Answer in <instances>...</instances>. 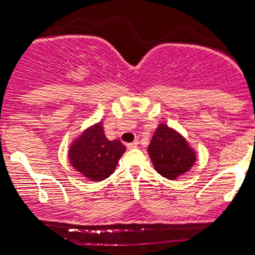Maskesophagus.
Wrapping results in <instances>:
<instances>
[{"label": "esophagus", "instance_id": "esophagus-1", "mask_svg": "<svg viewBox=\"0 0 255 255\" xmlns=\"http://www.w3.org/2000/svg\"><path fill=\"white\" fill-rule=\"evenodd\" d=\"M137 146H138V142H137V141L130 142V143H128V144H127V147H128V148H129V149L135 148V147H137Z\"/></svg>", "mask_w": 255, "mask_h": 255}]
</instances>
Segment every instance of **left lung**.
Instances as JSON below:
<instances>
[{"mask_svg":"<svg viewBox=\"0 0 255 255\" xmlns=\"http://www.w3.org/2000/svg\"><path fill=\"white\" fill-rule=\"evenodd\" d=\"M147 149L157 172L168 180L187 172L196 161V152L186 139L165 123L154 130Z\"/></svg>","mask_w":255,"mask_h":255,"instance_id":"obj_1","label":"left lung"}]
</instances>
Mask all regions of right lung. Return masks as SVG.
<instances>
[{"instance_id":"right-lung-1","label":"right lung","mask_w":255,"mask_h":255,"mask_svg":"<svg viewBox=\"0 0 255 255\" xmlns=\"http://www.w3.org/2000/svg\"><path fill=\"white\" fill-rule=\"evenodd\" d=\"M126 152L118 139L109 141L102 122L87 128L69 148L71 166L92 181H102L114 172L117 163Z\"/></svg>"}]
</instances>
